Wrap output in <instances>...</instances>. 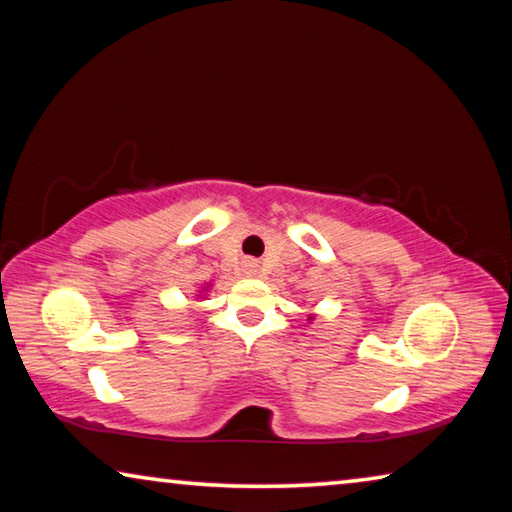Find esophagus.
<instances>
[{"mask_svg":"<svg viewBox=\"0 0 512 512\" xmlns=\"http://www.w3.org/2000/svg\"><path fill=\"white\" fill-rule=\"evenodd\" d=\"M257 268H259L257 262H248V264H246V273H248V275H255Z\"/></svg>","mask_w":512,"mask_h":512,"instance_id":"esophagus-1","label":"esophagus"}]
</instances>
